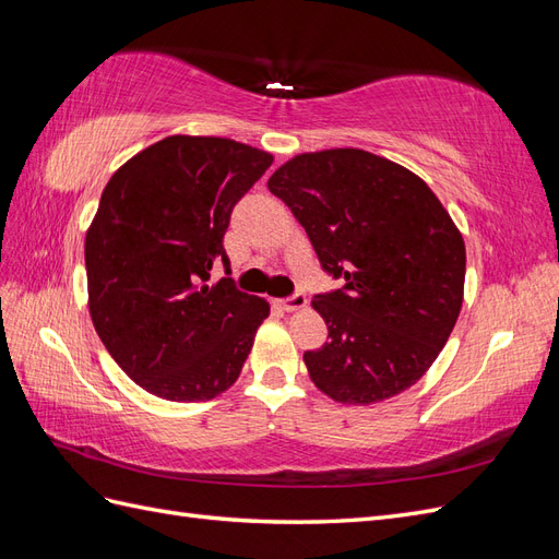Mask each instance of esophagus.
<instances>
[{
  "mask_svg": "<svg viewBox=\"0 0 559 559\" xmlns=\"http://www.w3.org/2000/svg\"><path fill=\"white\" fill-rule=\"evenodd\" d=\"M277 306H280L282 310H286V312H294V310H300V308H306V306H308V296H306V294H300V292H296V294H292V296L280 298V300H277Z\"/></svg>",
  "mask_w": 559,
  "mask_h": 559,
  "instance_id": "34e87169",
  "label": "esophagus"
}]
</instances>
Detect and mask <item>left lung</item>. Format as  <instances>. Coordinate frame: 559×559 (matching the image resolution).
<instances>
[{"instance_id":"obj_1","label":"left lung","mask_w":559,"mask_h":559,"mask_svg":"<svg viewBox=\"0 0 559 559\" xmlns=\"http://www.w3.org/2000/svg\"><path fill=\"white\" fill-rule=\"evenodd\" d=\"M267 189L306 228L321 267L343 289L317 294L329 343L302 354L337 403L401 394L445 347L464 298L462 233L429 186L361 148L300 154Z\"/></svg>"}]
</instances>
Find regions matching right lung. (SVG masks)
<instances>
[{
	"label": "right lung",
	"instance_id": "right-lung-1",
	"mask_svg": "<svg viewBox=\"0 0 559 559\" xmlns=\"http://www.w3.org/2000/svg\"><path fill=\"white\" fill-rule=\"evenodd\" d=\"M273 156L224 138L173 134L105 186L86 233L88 308L114 361L148 394L210 401L238 380L263 298L210 273L230 265L224 235Z\"/></svg>",
	"mask_w": 559,
	"mask_h": 559
}]
</instances>
